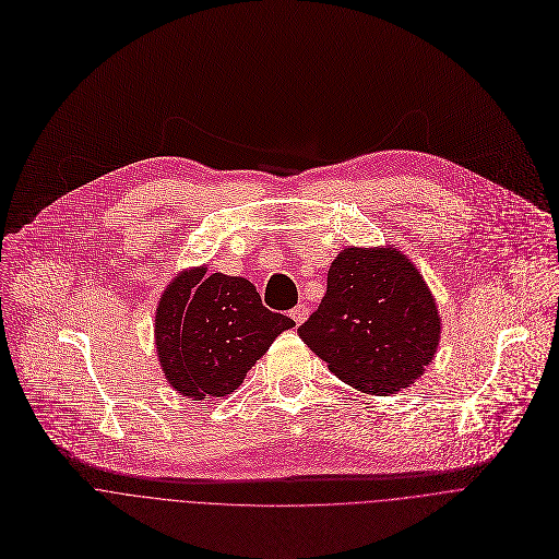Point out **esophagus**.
<instances>
[{
	"label": "esophagus",
	"mask_w": 559,
	"mask_h": 559,
	"mask_svg": "<svg viewBox=\"0 0 559 559\" xmlns=\"http://www.w3.org/2000/svg\"><path fill=\"white\" fill-rule=\"evenodd\" d=\"M289 316H292V320H294L296 324H302V322L309 318V307H307V305H296V307L289 311Z\"/></svg>",
	"instance_id": "esophagus-1"
}]
</instances>
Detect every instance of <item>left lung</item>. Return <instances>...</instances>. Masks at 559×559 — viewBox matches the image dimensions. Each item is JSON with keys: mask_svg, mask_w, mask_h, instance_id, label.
I'll use <instances>...</instances> for the list:
<instances>
[{"mask_svg": "<svg viewBox=\"0 0 559 559\" xmlns=\"http://www.w3.org/2000/svg\"><path fill=\"white\" fill-rule=\"evenodd\" d=\"M302 342L348 386L393 395L432 361L441 318L424 276L395 248H344L329 267L326 294Z\"/></svg>", "mask_w": 559, "mask_h": 559, "instance_id": "obj_1", "label": "left lung"}]
</instances>
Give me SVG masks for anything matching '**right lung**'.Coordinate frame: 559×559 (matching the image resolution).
<instances>
[{
    "label": "right lung",
    "instance_id": "add662e5",
    "mask_svg": "<svg viewBox=\"0 0 559 559\" xmlns=\"http://www.w3.org/2000/svg\"><path fill=\"white\" fill-rule=\"evenodd\" d=\"M294 320L263 307L241 276L206 267L177 274L155 311V348L168 384L189 400L233 395Z\"/></svg>",
    "mask_w": 559,
    "mask_h": 559
}]
</instances>
